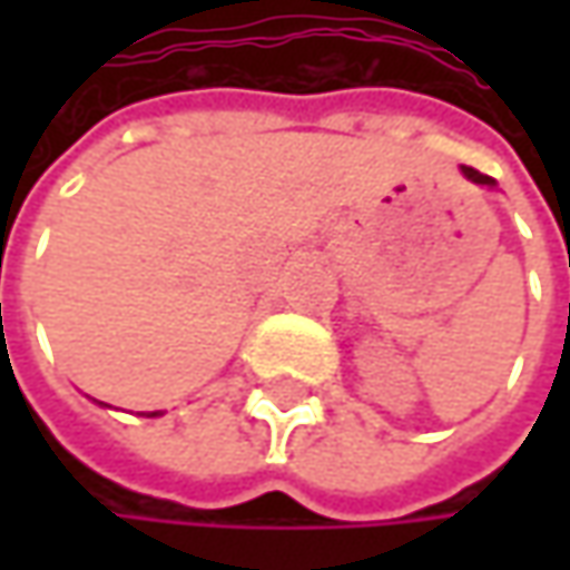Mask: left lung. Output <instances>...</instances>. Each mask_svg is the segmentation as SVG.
Returning a JSON list of instances; mask_svg holds the SVG:
<instances>
[{"instance_id":"8db88e82","label":"left lung","mask_w":570,"mask_h":570,"mask_svg":"<svg viewBox=\"0 0 570 570\" xmlns=\"http://www.w3.org/2000/svg\"><path fill=\"white\" fill-rule=\"evenodd\" d=\"M460 170H463V177H466V180H472L475 187H485V189H494V187H498V184H494V180H492V177H489V174H479L475 167H460Z\"/></svg>"}]
</instances>
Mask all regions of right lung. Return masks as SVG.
<instances>
[{
	"label": "right lung",
	"mask_w": 570,
	"mask_h": 570,
	"mask_svg": "<svg viewBox=\"0 0 570 570\" xmlns=\"http://www.w3.org/2000/svg\"><path fill=\"white\" fill-rule=\"evenodd\" d=\"M151 415H161V412H148V419H151Z\"/></svg>",
	"instance_id": "right-lung-1"
}]
</instances>
